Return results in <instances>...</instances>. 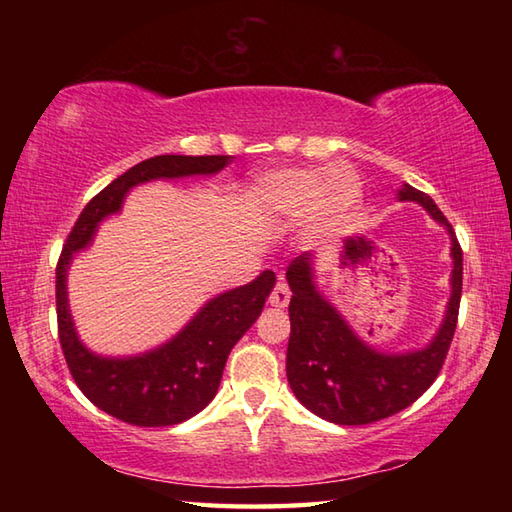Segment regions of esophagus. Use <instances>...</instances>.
<instances>
[{
	"mask_svg": "<svg viewBox=\"0 0 512 512\" xmlns=\"http://www.w3.org/2000/svg\"><path fill=\"white\" fill-rule=\"evenodd\" d=\"M288 301H290V288H288L286 281L279 277V281L275 284L273 292H270L268 303H270V306H275V308H286Z\"/></svg>",
	"mask_w": 512,
	"mask_h": 512,
	"instance_id": "esophagus-1",
	"label": "esophagus"
}]
</instances>
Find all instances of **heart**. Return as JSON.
Instances as JSON below:
<instances>
[{
    "mask_svg": "<svg viewBox=\"0 0 512 512\" xmlns=\"http://www.w3.org/2000/svg\"><path fill=\"white\" fill-rule=\"evenodd\" d=\"M257 200L281 220L308 217L310 237H330L352 220L363 200L361 182L343 167L281 169L255 184Z\"/></svg>",
    "mask_w": 512,
    "mask_h": 512,
    "instance_id": "obj_1",
    "label": "heart"
}]
</instances>
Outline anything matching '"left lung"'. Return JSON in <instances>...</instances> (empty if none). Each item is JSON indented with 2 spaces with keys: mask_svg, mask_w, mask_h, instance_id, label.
Listing matches in <instances>:
<instances>
[{
  "mask_svg": "<svg viewBox=\"0 0 512 512\" xmlns=\"http://www.w3.org/2000/svg\"><path fill=\"white\" fill-rule=\"evenodd\" d=\"M400 202H418L451 237V297L440 328L420 350L378 352L358 336L314 281V257L303 253L286 270L292 299L286 376L303 407L334 424H372L416 402L438 378L453 341L462 297V248L453 226L427 193L402 184ZM363 239L347 242L350 253Z\"/></svg>",
  "mask_w": 512,
  "mask_h": 512,
  "instance_id": "1",
  "label": "left lung"
}]
</instances>
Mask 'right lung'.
I'll return each mask as SVG.
<instances>
[{"mask_svg":"<svg viewBox=\"0 0 512 512\" xmlns=\"http://www.w3.org/2000/svg\"><path fill=\"white\" fill-rule=\"evenodd\" d=\"M231 156H154L127 169L94 195L65 239L57 264L59 341L74 383L96 407L136 427H171L193 418L215 398L233 345L257 321L275 288V273L264 270L246 286L206 301L184 328L136 356H101L76 334L68 306V270L74 255L92 244L99 224L123 209L127 193L151 180L213 176Z\"/></svg>","mask_w":512,"mask_h":512,"instance_id":"right-lung-1","label":"right lung"}]
</instances>
